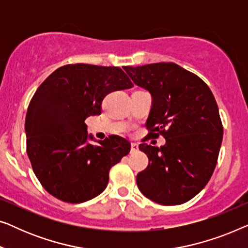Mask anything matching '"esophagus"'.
Masks as SVG:
<instances>
[{
	"mask_svg": "<svg viewBox=\"0 0 248 248\" xmlns=\"http://www.w3.org/2000/svg\"><path fill=\"white\" fill-rule=\"evenodd\" d=\"M139 150V147L137 143H131V152L132 154H134V152H137Z\"/></svg>",
	"mask_w": 248,
	"mask_h": 248,
	"instance_id": "1",
	"label": "esophagus"
}]
</instances>
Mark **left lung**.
Instances as JSON below:
<instances>
[{
  "label": "left lung",
  "mask_w": 248,
  "mask_h": 248,
  "mask_svg": "<svg viewBox=\"0 0 248 248\" xmlns=\"http://www.w3.org/2000/svg\"><path fill=\"white\" fill-rule=\"evenodd\" d=\"M124 70L152 97L148 137L166 139L160 148L139 145L149 165L137 176L138 187L159 204H183L204 188L216 168L223 134L217 101L204 81L175 63Z\"/></svg>",
  "instance_id": "left-lung-1"
}]
</instances>
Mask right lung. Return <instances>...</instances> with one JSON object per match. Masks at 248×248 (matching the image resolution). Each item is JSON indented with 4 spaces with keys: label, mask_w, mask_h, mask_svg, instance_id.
I'll return each instance as SVG.
<instances>
[{
    "label": "right lung",
    "mask_w": 248,
    "mask_h": 248,
    "mask_svg": "<svg viewBox=\"0 0 248 248\" xmlns=\"http://www.w3.org/2000/svg\"><path fill=\"white\" fill-rule=\"evenodd\" d=\"M132 87L121 67L82 63L59 67L38 87L26 115L27 154L49 194L82 203L106 188L110 168L130 152L131 143L110 135L90 144L93 138L84 121L101 113L108 93Z\"/></svg>",
    "instance_id": "right-lung-1"
}]
</instances>
